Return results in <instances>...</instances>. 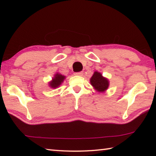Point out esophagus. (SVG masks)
I'll use <instances>...</instances> for the list:
<instances>
[{
	"mask_svg": "<svg viewBox=\"0 0 156 156\" xmlns=\"http://www.w3.org/2000/svg\"><path fill=\"white\" fill-rule=\"evenodd\" d=\"M83 72H75L74 73V75L75 76H83Z\"/></svg>",
	"mask_w": 156,
	"mask_h": 156,
	"instance_id": "obj_1",
	"label": "esophagus"
}]
</instances>
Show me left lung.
I'll use <instances>...</instances> for the list:
<instances>
[{
  "mask_svg": "<svg viewBox=\"0 0 156 156\" xmlns=\"http://www.w3.org/2000/svg\"><path fill=\"white\" fill-rule=\"evenodd\" d=\"M90 83L91 85L98 91H104L109 87V81L107 78H104L99 72H94V75L91 78Z\"/></svg>",
  "mask_w": 156,
  "mask_h": 156,
  "instance_id": "1",
  "label": "left lung"
}]
</instances>
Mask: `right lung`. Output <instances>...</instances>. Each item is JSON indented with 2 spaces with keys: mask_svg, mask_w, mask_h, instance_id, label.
I'll list each match as a JSON object with an SVG mask.
<instances>
[{
  "mask_svg": "<svg viewBox=\"0 0 156 156\" xmlns=\"http://www.w3.org/2000/svg\"><path fill=\"white\" fill-rule=\"evenodd\" d=\"M65 78V76L61 74H59V73H56V75H55L54 78H53L52 81L49 83L50 87H51L52 88L58 87L62 83V81L64 80Z\"/></svg>",
  "mask_w": 156,
  "mask_h": 156,
  "instance_id": "right-lung-1",
  "label": "right lung"
}]
</instances>
